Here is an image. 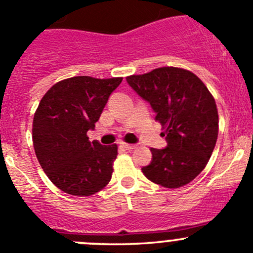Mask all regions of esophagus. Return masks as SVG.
Listing matches in <instances>:
<instances>
[{"label": "esophagus", "instance_id": "34e87169", "mask_svg": "<svg viewBox=\"0 0 253 253\" xmlns=\"http://www.w3.org/2000/svg\"><path fill=\"white\" fill-rule=\"evenodd\" d=\"M122 148H124L125 150H133V149H135L136 145H134V144H126V143H122Z\"/></svg>", "mask_w": 253, "mask_h": 253}]
</instances>
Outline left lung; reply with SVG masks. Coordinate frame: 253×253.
<instances>
[{"label": "left lung", "instance_id": "8db88e82", "mask_svg": "<svg viewBox=\"0 0 253 253\" xmlns=\"http://www.w3.org/2000/svg\"><path fill=\"white\" fill-rule=\"evenodd\" d=\"M126 81L150 103L168 141L165 149H150L153 160L141 169L143 174L168 189L191 182L208 165L218 135L217 107L208 86L177 67L133 74Z\"/></svg>", "mask_w": 253, "mask_h": 253}]
</instances>
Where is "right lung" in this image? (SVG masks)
<instances>
[{
	"mask_svg": "<svg viewBox=\"0 0 253 253\" xmlns=\"http://www.w3.org/2000/svg\"><path fill=\"white\" fill-rule=\"evenodd\" d=\"M122 81L72 77L50 86L41 99L33 117V146L43 171L62 191L90 196L112 179L117 144L89 141L86 131L94 129Z\"/></svg>",
	"mask_w": 253,
	"mask_h": 253,
	"instance_id": "1",
	"label": "right lung"
}]
</instances>
